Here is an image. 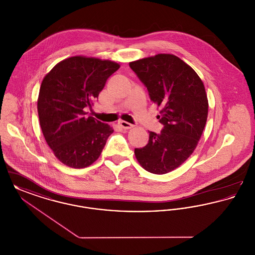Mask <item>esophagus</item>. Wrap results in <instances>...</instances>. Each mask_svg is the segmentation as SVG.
I'll return each instance as SVG.
<instances>
[{
  "instance_id": "esophagus-1",
  "label": "esophagus",
  "mask_w": 255,
  "mask_h": 255,
  "mask_svg": "<svg viewBox=\"0 0 255 255\" xmlns=\"http://www.w3.org/2000/svg\"><path fill=\"white\" fill-rule=\"evenodd\" d=\"M119 124L123 129H130V128H132L133 126V124H131L129 122H123V121H121V122H119Z\"/></svg>"
}]
</instances>
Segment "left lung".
<instances>
[{
    "mask_svg": "<svg viewBox=\"0 0 255 255\" xmlns=\"http://www.w3.org/2000/svg\"><path fill=\"white\" fill-rule=\"evenodd\" d=\"M160 108V133L149 132L148 143L134 148L139 164L153 174H166L183 163L206 126L208 101L194 70L173 54H157L129 64Z\"/></svg>",
    "mask_w": 255,
    "mask_h": 255,
    "instance_id": "1",
    "label": "left lung"
}]
</instances>
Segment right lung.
<instances>
[{
	"instance_id": "right-lung-1",
	"label": "right lung",
	"mask_w": 255,
	"mask_h": 255,
	"mask_svg": "<svg viewBox=\"0 0 255 255\" xmlns=\"http://www.w3.org/2000/svg\"><path fill=\"white\" fill-rule=\"evenodd\" d=\"M119 69L113 61L73 56L55 65L43 79L37 101L40 126L64 164L85 168L100 156L114 130L87 118L85 109H92L107 79Z\"/></svg>"
}]
</instances>
